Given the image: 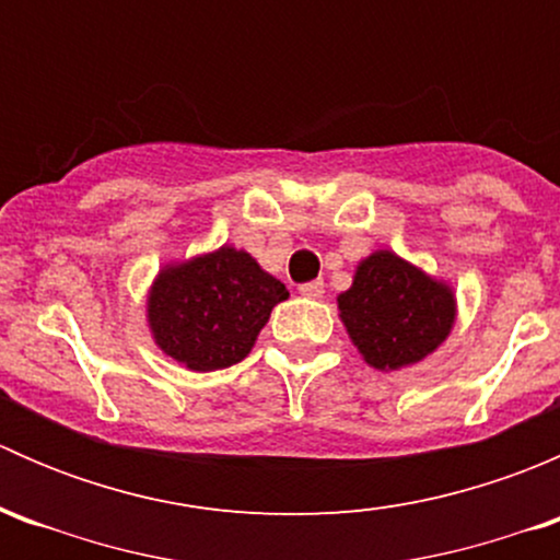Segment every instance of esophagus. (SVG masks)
<instances>
[{"label":"esophagus","instance_id":"esophagus-1","mask_svg":"<svg viewBox=\"0 0 560 560\" xmlns=\"http://www.w3.org/2000/svg\"><path fill=\"white\" fill-rule=\"evenodd\" d=\"M298 290H301L303 298H322L325 295V281H306V284H301Z\"/></svg>","mask_w":560,"mask_h":560}]
</instances>
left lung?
I'll return each instance as SVG.
<instances>
[{"label": "left lung", "instance_id": "1", "mask_svg": "<svg viewBox=\"0 0 560 560\" xmlns=\"http://www.w3.org/2000/svg\"><path fill=\"white\" fill-rule=\"evenodd\" d=\"M341 319L365 363L395 371L431 354L455 322V298L393 252L363 259L338 295Z\"/></svg>", "mask_w": 560, "mask_h": 560}]
</instances>
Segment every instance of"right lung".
Wrapping results in <instances>:
<instances>
[{
	"label": "right lung",
	"instance_id": "1",
	"mask_svg": "<svg viewBox=\"0 0 560 560\" xmlns=\"http://www.w3.org/2000/svg\"><path fill=\"white\" fill-rule=\"evenodd\" d=\"M287 287L246 252L222 246L191 262L165 268L149 298L156 343L191 371L241 363Z\"/></svg>",
	"mask_w": 560,
	"mask_h": 560
}]
</instances>
